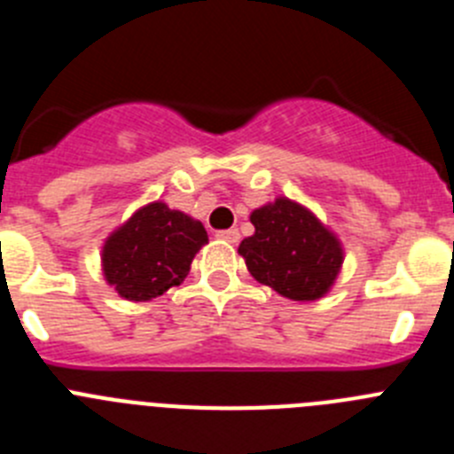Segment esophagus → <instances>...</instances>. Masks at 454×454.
Masks as SVG:
<instances>
[{
    "label": "esophagus",
    "mask_w": 454,
    "mask_h": 454,
    "mask_svg": "<svg viewBox=\"0 0 454 454\" xmlns=\"http://www.w3.org/2000/svg\"><path fill=\"white\" fill-rule=\"evenodd\" d=\"M218 239L227 240V243L236 246V243H239V239H240V234L236 230H224V231H218Z\"/></svg>",
    "instance_id": "34e87169"
}]
</instances>
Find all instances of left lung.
Wrapping results in <instances>:
<instances>
[{"mask_svg":"<svg viewBox=\"0 0 454 454\" xmlns=\"http://www.w3.org/2000/svg\"><path fill=\"white\" fill-rule=\"evenodd\" d=\"M254 234L239 254L250 275L293 302H316L334 288L346 262L339 234L304 204L284 195L250 214Z\"/></svg>","mask_w":454,"mask_h":454,"instance_id":"obj_1","label":"left lung"}]
</instances>
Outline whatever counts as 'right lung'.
I'll list each match as a JSON object with an SVG mask.
<instances>
[{
    "mask_svg": "<svg viewBox=\"0 0 454 454\" xmlns=\"http://www.w3.org/2000/svg\"><path fill=\"white\" fill-rule=\"evenodd\" d=\"M207 243L200 220L154 200L104 239V282L129 302L154 300L186 279L192 259Z\"/></svg>",
    "mask_w": 454,
    "mask_h": 454,
    "instance_id": "add662e5",
    "label": "right lung"
}]
</instances>
